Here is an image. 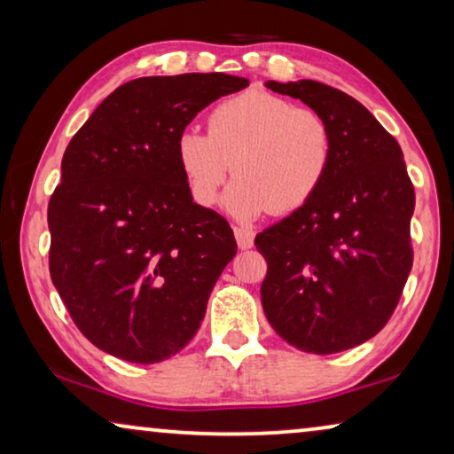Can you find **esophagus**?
I'll use <instances>...</instances> for the list:
<instances>
[{
  "label": "esophagus",
  "instance_id": "1",
  "mask_svg": "<svg viewBox=\"0 0 454 454\" xmlns=\"http://www.w3.org/2000/svg\"><path fill=\"white\" fill-rule=\"evenodd\" d=\"M233 233H235V239H238V246L241 250H247V247L254 246V231L252 229H247L244 225H238L233 227Z\"/></svg>",
  "mask_w": 454,
  "mask_h": 454
}]
</instances>
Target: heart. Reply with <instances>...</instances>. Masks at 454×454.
<instances>
[{"mask_svg":"<svg viewBox=\"0 0 454 454\" xmlns=\"http://www.w3.org/2000/svg\"><path fill=\"white\" fill-rule=\"evenodd\" d=\"M176 153L198 204L213 207L233 171L225 207L254 219L266 210L294 213L312 200L331 171L334 136L320 111L250 90L210 111L208 134L185 128Z\"/></svg>","mask_w":454,"mask_h":454,"instance_id":"heart-1","label":"heart"}]
</instances>
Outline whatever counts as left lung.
<instances>
[{"label": "left lung", "instance_id": "8db88e82", "mask_svg": "<svg viewBox=\"0 0 454 454\" xmlns=\"http://www.w3.org/2000/svg\"><path fill=\"white\" fill-rule=\"evenodd\" d=\"M266 86L320 111L334 153L312 200L256 235L264 314L300 351L351 349L382 331L411 272L413 184L399 142L353 97L316 80Z\"/></svg>", "mask_w": 454, "mask_h": 454}]
</instances>
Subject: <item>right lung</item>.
<instances>
[{"mask_svg":"<svg viewBox=\"0 0 454 454\" xmlns=\"http://www.w3.org/2000/svg\"><path fill=\"white\" fill-rule=\"evenodd\" d=\"M250 84L229 74L136 78L74 134L49 200V272L74 325L132 364L182 351L238 244L192 200L177 136L216 98Z\"/></svg>","mask_w":454,"mask_h":454,"instance_id":"right-lung-1","label":"right lung"}]
</instances>
